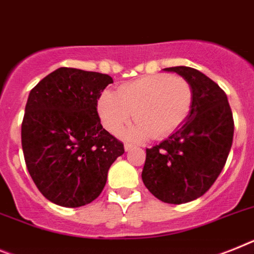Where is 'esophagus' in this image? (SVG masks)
<instances>
[{"label":"esophagus","mask_w":254,"mask_h":254,"mask_svg":"<svg viewBox=\"0 0 254 254\" xmlns=\"http://www.w3.org/2000/svg\"><path fill=\"white\" fill-rule=\"evenodd\" d=\"M133 144H131V143H127H127H125V144H124V148H125V151H130L131 150V148H133Z\"/></svg>","instance_id":"esophagus-1"}]
</instances>
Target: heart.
<instances>
[{
    "label": "heart",
    "mask_w": 254,
    "mask_h": 254,
    "mask_svg": "<svg viewBox=\"0 0 254 254\" xmlns=\"http://www.w3.org/2000/svg\"><path fill=\"white\" fill-rule=\"evenodd\" d=\"M192 87L181 76L150 74L124 84L116 93L104 91L98 112L104 127L119 134L134 117L127 135L134 139L165 138L180 129L192 108Z\"/></svg>",
    "instance_id": "heart-1"
}]
</instances>
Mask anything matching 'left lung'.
Returning a JSON list of instances; mask_svg holds the SVG:
<instances>
[{
	"instance_id": "8db88e82",
	"label": "left lung",
	"mask_w": 254,
	"mask_h": 254,
	"mask_svg": "<svg viewBox=\"0 0 254 254\" xmlns=\"http://www.w3.org/2000/svg\"><path fill=\"white\" fill-rule=\"evenodd\" d=\"M192 87V108L180 129L146 150L142 181L168 204L203 196L225 167L234 138V119L225 91L191 67H170Z\"/></svg>"
}]
</instances>
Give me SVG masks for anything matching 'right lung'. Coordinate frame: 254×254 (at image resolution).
I'll return each instance as SVG.
<instances>
[{
	"instance_id": "1",
	"label": "right lung",
	"mask_w": 254,
	"mask_h": 254,
	"mask_svg": "<svg viewBox=\"0 0 254 254\" xmlns=\"http://www.w3.org/2000/svg\"><path fill=\"white\" fill-rule=\"evenodd\" d=\"M114 80L99 72L62 67L29 93L22 123L27 169L40 192L67 208L95 200L124 144L103 129L98 99Z\"/></svg>"
}]
</instances>
